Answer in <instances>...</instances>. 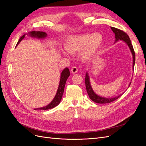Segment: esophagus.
<instances>
[{
	"label": "esophagus",
	"instance_id": "34e87169",
	"mask_svg": "<svg viewBox=\"0 0 146 146\" xmlns=\"http://www.w3.org/2000/svg\"><path fill=\"white\" fill-rule=\"evenodd\" d=\"M71 72L73 74L77 73L78 72V68L76 67V66H74V67H72L71 69Z\"/></svg>",
	"mask_w": 146,
	"mask_h": 146
}]
</instances>
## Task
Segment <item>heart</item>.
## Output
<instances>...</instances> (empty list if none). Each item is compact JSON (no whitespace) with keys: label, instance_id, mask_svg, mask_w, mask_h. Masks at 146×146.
I'll list each match as a JSON object with an SVG mask.
<instances>
[{"label":"heart","instance_id":"heart-1","mask_svg":"<svg viewBox=\"0 0 146 146\" xmlns=\"http://www.w3.org/2000/svg\"><path fill=\"white\" fill-rule=\"evenodd\" d=\"M104 38L99 33L94 34H82L74 35L66 39L64 46L69 52L77 54L81 52L83 60L89 61L92 60L98 54L103 45ZM65 56L68 54L63 52Z\"/></svg>","mask_w":146,"mask_h":146}]
</instances>
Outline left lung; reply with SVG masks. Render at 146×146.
<instances>
[{"label": "left lung", "instance_id": "8db88e82", "mask_svg": "<svg viewBox=\"0 0 146 146\" xmlns=\"http://www.w3.org/2000/svg\"><path fill=\"white\" fill-rule=\"evenodd\" d=\"M113 33L115 34V42H117L118 41H122L124 42L127 44V45L128 47H129L130 52L131 53L132 55V58H133V66H132V69H133V71L134 70V66H135V51L133 49V46H132L130 39L129 36H128V35L125 33L123 31L117 29L116 28L114 27H110ZM85 85H86V91L88 94V96H89L90 98L96 103L98 104H108L114 101L115 100L117 99L118 98H120V97L122 95V94H119V96H114L113 97V98H105V97L103 96H99L98 94H97L96 92L94 91V90H92V86L91 85V82H90V78L89 76V74H88V72H86V75H85ZM131 84V82H130L129 87L130 86ZM128 87V88H129Z\"/></svg>", "mask_w": 146, "mask_h": 146}]
</instances>
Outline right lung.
<instances>
[{
    "label": "right lung",
    "instance_id": "1",
    "mask_svg": "<svg viewBox=\"0 0 146 146\" xmlns=\"http://www.w3.org/2000/svg\"><path fill=\"white\" fill-rule=\"evenodd\" d=\"M27 35L30 37H32L34 38H38V39H44L47 36V35L46 32H40V31H32V32H29L27 34H24L23 36H22L19 40L18 41L17 43V46L19 44V42L23 40V39L25 38V35ZM70 76V72L68 68H64L62 72H61L60 75V83H59V85L58 90H57V91L56 92V94L54 97V99H53L49 104H48L47 105L45 106L44 107L41 108H35L34 110H48V109H51L56 107L57 105H59L60 103V101L61 100V98H62V96L64 92V86H65V84L66 82V80L68 78L69 76Z\"/></svg>",
    "mask_w": 146,
    "mask_h": 146
}]
</instances>
